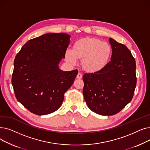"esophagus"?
<instances>
[{
	"instance_id": "obj_1",
	"label": "esophagus",
	"mask_w": 150,
	"mask_h": 150,
	"mask_svg": "<svg viewBox=\"0 0 150 150\" xmlns=\"http://www.w3.org/2000/svg\"><path fill=\"white\" fill-rule=\"evenodd\" d=\"M82 77H83V75H82V74H81L79 73V74H77L76 79H82Z\"/></svg>"
}]
</instances>
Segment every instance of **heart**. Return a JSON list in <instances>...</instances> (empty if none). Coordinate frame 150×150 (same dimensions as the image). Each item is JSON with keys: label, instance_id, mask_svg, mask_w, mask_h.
Masks as SVG:
<instances>
[{"label": "heart", "instance_id": "heart-1", "mask_svg": "<svg viewBox=\"0 0 150 150\" xmlns=\"http://www.w3.org/2000/svg\"><path fill=\"white\" fill-rule=\"evenodd\" d=\"M112 53V47L108 43L96 38H84L76 41L72 49L66 50L65 57L71 65H76L78 59H81L83 69L93 73L107 66Z\"/></svg>", "mask_w": 150, "mask_h": 150}]
</instances>
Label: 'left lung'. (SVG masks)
I'll use <instances>...</instances> for the list:
<instances>
[{
    "instance_id": "8db88e82",
    "label": "left lung",
    "mask_w": 150,
    "mask_h": 150,
    "mask_svg": "<svg viewBox=\"0 0 150 150\" xmlns=\"http://www.w3.org/2000/svg\"><path fill=\"white\" fill-rule=\"evenodd\" d=\"M112 54L103 69L83 76V93L89 108L96 113L111 116L131 101L136 86V64L125 45L110 38Z\"/></svg>"
}]
</instances>
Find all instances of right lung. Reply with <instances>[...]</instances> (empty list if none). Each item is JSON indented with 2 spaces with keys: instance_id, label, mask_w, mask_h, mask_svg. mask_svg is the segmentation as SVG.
I'll use <instances>...</instances> for the list:
<instances>
[{
  "instance_id": "right-lung-1",
  "label": "right lung",
  "mask_w": 150,
  "mask_h": 150,
  "mask_svg": "<svg viewBox=\"0 0 150 150\" xmlns=\"http://www.w3.org/2000/svg\"><path fill=\"white\" fill-rule=\"evenodd\" d=\"M70 35L48 33L25 43L15 57L11 83L17 100L37 115L53 113L63 102L78 70L62 71Z\"/></svg>"
}]
</instances>
